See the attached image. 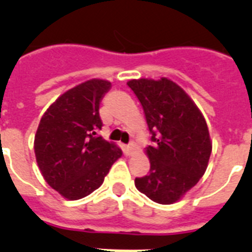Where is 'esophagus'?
Listing matches in <instances>:
<instances>
[{"instance_id": "obj_1", "label": "esophagus", "mask_w": 252, "mask_h": 252, "mask_svg": "<svg viewBox=\"0 0 252 252\" xmlns=\"http://www.w3.org/2000/svg\"><path fill=\"white\" fill-rule=\"evenodd\" d=\"M133 151H135V146H133V144L125 146V153L127 154V155H132Z\"/></svg>"}]
</instances>
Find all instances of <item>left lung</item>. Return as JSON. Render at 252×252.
<instances>
[{"mask_svg":"<svg viewBox=\"0 0 252 252\" xmlns=\"http://www.w3.org/2000/svg\"><path fill=\"white\" fill-rule=\"evenodd\" d=\"M145 112L153 146L150 171L135 179L137 190L160 204L175 203L203 177L212 141L203 115L177 83L140 78L127 82Z\"/></svg>","mask_w":252,"mask_h":252,"instance_id":"8db88e82","label":"left lung"}]
</instances>
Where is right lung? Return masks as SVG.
<instances>
[{"instance_id":"obj_1","label":"right lung","mask_w":252,"mask_h":252,"mask_svg":"<svg viewBox=\"0 0 252 252\" xmlns=\"http://www.w3.org/2000/svg\"><path fill=\"white\" fill-rule=\"evenodd\" d=\"M110 88L103 79L83 82L58 97L40 120L34 140L37 165L46 183L69 201L99 188L122 155L116 144L97 136L99 102Z\"/></svg>"}]
</instances>
